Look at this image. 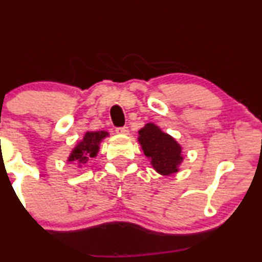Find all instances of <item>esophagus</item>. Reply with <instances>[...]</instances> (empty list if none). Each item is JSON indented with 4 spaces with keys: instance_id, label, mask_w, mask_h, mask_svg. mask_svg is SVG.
<instances>
[{
    "instance_id": "obj_1",
    "label": "esophagus",
    "mask_w": 262,
    "mask_h": 262,
    "mask_svg": "<svg viewBox=\"0 0 262 262\" xmlns=\"http://www.w3.org/2000/svg\"><path fill=\"white\" fill-rule=\"evenodd\" d=\"M116 133L117 134H123V135H127L129 133V129L128 127H119L116 129Z\"/></svg>"
}]
</instances>
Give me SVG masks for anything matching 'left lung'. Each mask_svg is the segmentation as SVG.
Here are the masks:
<instances>
[{
  "label": "left lung",
  "instance_id": "8db88e82",
  "mask_svg": "<svg viewBox=\"0 0 262 262\" xmlns=\"http://www.w3.org/2000/svg\"><path fill=\"white\" fill-rule=\"evenodd\" d=\"M139 143L152 167L161 175H171L179 171L182 161L181 146L169 134L161 132L152 123L139 130Z\"/></svg>",
  "mask_w": 262,
  "mask_h": 262
}]
</instances>
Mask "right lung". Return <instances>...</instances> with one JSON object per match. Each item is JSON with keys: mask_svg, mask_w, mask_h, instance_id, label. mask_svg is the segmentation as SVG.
<instances>
[{"mask_svg": "<svg viewBox=\"0 0 262 262\" xmlns=\"http://www.w3.org/2000/svg\"><path fill=\"white\" fill-rule=\"evenodd\" d=\"M108 135L107 132H87L83 139L77 143L73 151H71L69 160L70 162H75L82 167L87 164V161L91 158L97 155L98 149H100V143Z\"/></svg>", "mask_w": 262, "mask_h": 262, "instance_id": "add662e5", "label": "right lung"}]
</instances>
